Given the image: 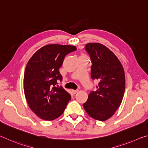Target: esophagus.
Wrapping results in <instances>:
<instances>
[{
	"instance_id": "1",
	"label": "esophagus",
	"mask_w": 148,
	"mask_h": 148,
	"mask_svg": "<svg viewBox=\"0 0 148 148\" xmlns=\"http://www.w3.org/2000/svg\"><path fill=\"white\" fill-rule=\"evenodd\" d=\"M77 91H78V90H72V94H74V95H75L76 93H77Z\"/></svg>"
}]
</instances>
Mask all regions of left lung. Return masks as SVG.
Returning <instances> with one entry per match:
<instances>
[{"label": "left lung", "instance_id": "8db88e82", "mask_svg": "<svg viewBox=\"0 0 148 148\" xmlns=\"http://www.w3.org/2000/svg\"><path fill=\"white\" fill-rule=\"evenodd\" d=\"M86 50L92 62L91 78L99 82L83 106L90 117L103 121L113 116L121 103L125 89L124 70L118 58L104 45L89 43Z\"/></svg>", "mask_w": 148, "mask_h": 148}]
</instances>
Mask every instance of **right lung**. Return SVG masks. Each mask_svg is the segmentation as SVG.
Masks as SVG:
<instances>
[{
	"instance_id": "right-lung-1",
	"label": "right lung",
	"mask_w": 148,
	"mask_h": 148,
	"mask_svg": "<svg viewBox=\"0 0 148 148\" xmlns=\"http://www.w3.org/2000/svg\"><path fill=\"white\" fill-rule=\"evenodd\" d=\"M74 46L49 44L38 49L27 63L24 74L25 96L31 110L42 119L51 121L61 116L71 96L62 87L59 68Z\"/></svg>"
}]
</instances>
